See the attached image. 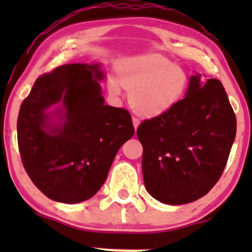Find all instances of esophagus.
<instances>
[{"label":"esophagus","instance_id":"esophagus-1","mask_svg":"<svg viewBox=\"0 0 252 252\" xmlns=\"http://www.w3.org/2000/svg\"><path fill=\"white\" fill-rule=\"evenodd\" d=\"M133 124H134V128H135V130H136L139 126V124H140V119H139L138 117L133 116Z\"/></svg>","mask_w":252,"mask_h":252}]
</instances>
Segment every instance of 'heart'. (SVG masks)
<instances>
[{
  "instance_id": "1",
  "label": "heart",
  "mask_w": 252,
  "mask_h": 252,
  "mask_svg": "<svg viewBox=\"0 0 252 252\" xmlns=\"http://www.w3.org/2000/svg\"><path fill=\"white\" fill-rule=\"evenodd\" d=\"M118 75L119 81L108 80L110 94L118 96L121 85L130 91L129 103L142 117H156L171 110L189 86L184 69L157 56L128 60L118 68Z\"/></svg>"
}]
</instances>
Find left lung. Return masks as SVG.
Segmentation results:
<instances>
[{"label":"left lung","instance_id":"left-lung-1","mask_svg":"<svg viewBox=\"0 0 252 252\" xmlns=\"http://www.w3.org/2000/svg\"><path fill=\"white\" fill-rule=\"evenodd\" d=\"M235 133V113L222 83L192 75L183 100L136 130L149 194L167 205L205 196L224 171Z\"/></svg>","mask_w":252,"mask_h":252}]
</instances>
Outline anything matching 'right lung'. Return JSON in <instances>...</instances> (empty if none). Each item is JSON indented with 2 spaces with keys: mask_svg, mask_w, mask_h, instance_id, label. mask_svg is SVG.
Listing matches in <instances>:
<instances>
[{
  "mask_svg": "<svg viewBox=\"0 0 252 252\" xmlns=\"http://www.w3.org/2000/svg\"><path fill=\"white\" fill-rule=\"evenodd\" d=\"M100 65L73 63L36 79L17 122L23 166L53 201L93 197L107 178L119 147L134 135L130 113L105 105ZM61 102L52 114L46 111ZM56 115L60 124H53Z\"/></svg>",
  "mask_w": 252,
  "mask_h": 252,
  "instance_id": "add662e5",
  "label": "right lung"
}]
</instances>
